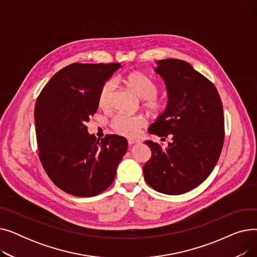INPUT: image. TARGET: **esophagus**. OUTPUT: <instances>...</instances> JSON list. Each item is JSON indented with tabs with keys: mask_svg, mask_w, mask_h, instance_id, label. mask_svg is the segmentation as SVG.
<instances>
[{
	"mask_svg": "<svg viewBox=\"0 0 257 257\" xmlns=\"http://www.w3.org/2000/svg\"><path fill=\"white\" fill-rule=\"evenodd\" d=\"M139 143H140L139 140H134V139H129V140H128V145H129V146H131V145H133V144H139Z\"/></svg>",
	"mask_w": 257,
	"mask_h": 257,
	"instance_id": "34e87169",
	"label": "esophagus"
}]
</instances>
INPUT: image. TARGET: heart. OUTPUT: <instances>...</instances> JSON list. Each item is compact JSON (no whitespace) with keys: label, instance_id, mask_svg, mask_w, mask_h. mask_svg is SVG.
I'll list each match as a JSON object with an SVG mask.
<instances>
[{"label":"heart","instance_id":"obj_1","mask_svg":"<svg viewBox=\"0 0 257 257\" xmlns=\"http://www.w3.org/2000/svg\"><path fill=\"white\" fill-rule=\"evenodd\" d=\"M124 83L137 96L144 100V106L152 112L158 113L164 111L169 103L166 96L158 94V83L154 79L143 73H131L125 79ZM115 83L113 80H107L101 86L98 94L99 106L103 109H108L111 106V100L114 94ZM147 124L144 115H130L118 113L111 120L112 129L124 137H136L141 129Z\"/></svg>","mask_w":257,"mask_h":257}]
</instances>
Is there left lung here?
Segmentation results:
<instances>
[{
  "label": "left lung",
  "instance_id": "left-lung-1",
  "mask_svg": "<svg viewBox=\"0 0 257 257\" xmlns=\"http://www.w3.org/2000/svg\"><path fill=\"white\" fill-rule=\"evenodd\" d=\"M156 72L169 90L167 109L149 132L171 143L146 142L152 151L143 171L146 182L167 195L190 192L212 172L225 139L220 94L211 81L179 59L157 61Z\"/></svg>",
  "mask_w": 257,
  "mask_h": 257
}]
</instances>
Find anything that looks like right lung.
<instances>
[{"mask_svg": "<svg viewBox=\"0 0 257 257\" xmlns=\"http://www.w3.org/2000/svg\"><path fill=\"white\" fill-rule=\"evenodd\" d=\"M119 63H72L54 75L36 100L38 156L49 178L67 194L93 197L109 187L127 151V141L106 134L100 141L86 123L98 110L101 86Z\"/></svg>", "mask_w": 257, "mask_h": 257, "instance_id": "1", "label": "right lung"}]
</instances>
